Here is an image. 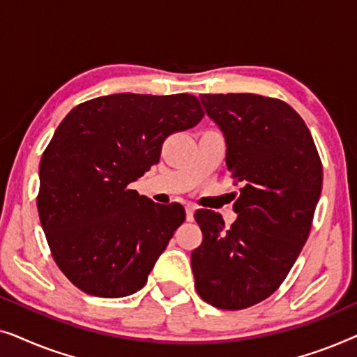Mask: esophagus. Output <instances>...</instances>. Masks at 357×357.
Returning <instances> with one entry per match:
<instances>
[{
    "instance_id": "obj_1",
    "label": "esophagus",
    "mask_w": 357,
    "mask_h": 357,
    "mask_svg": "<svg viewBox=\"0 0 357 357\" xmlns=\"http://www.w3.org/2000/svg\"><path fill=\"white\" fill-rule=\"evenodd\" d=\"M195 208L193 204H187V206H185V211H187V221H193V214H195Z\"/></svg>"
}]
</instances>
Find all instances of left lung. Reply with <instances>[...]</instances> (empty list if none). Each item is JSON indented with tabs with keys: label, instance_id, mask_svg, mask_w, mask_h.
<instances>
[{
	"label": "left lung",
	"instance_id": "1",
	"mask_svg": "<svg viewBox=\"0 0 357 357\" xmlns=\"http://www.w3.org/2000/svg\"><path fill=\"white\" fill-rule=\"evenodd\" d=\"M226 139V164L242 183L237 219L195 213L203 242L192 252L195 287L224 310L255 305L275 292L309 237L324 170L312 135L286 102L257 94H202Z\"/></svg>",
	"mask_w": 357,
	"mask_h": 357
}]
</instances>
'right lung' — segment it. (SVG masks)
<instances>
[{"instance_id": "right-lung-1", "label": "right lung", "mask_w": 357, "mask_h": 357, "mask_svg": "<svg viewBox=\"0 0 357 357\" xmlns=\"http://www.w3.org/2000/svg\"><path fill=\"white\" fill-rule=\"evenodd\" d=\"M202 119L190 94L123 92L79 104L56 128L38 170V216L58 268L86 294L114 299L146 284L185 209L128 185L159 162L169 135Z\"/></svg>"}]
</instances>
